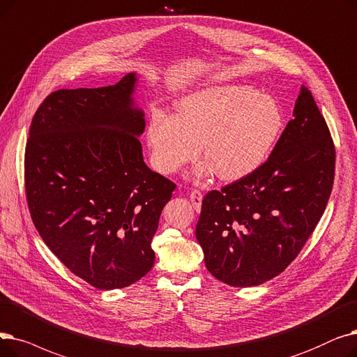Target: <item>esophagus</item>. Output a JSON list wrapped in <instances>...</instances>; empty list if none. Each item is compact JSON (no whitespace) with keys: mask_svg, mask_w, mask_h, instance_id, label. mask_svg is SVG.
Returning a JSON list of instances; mask_svg holds the SVG:
<instances>
[{"mask_svg":"<svg viewBox=\"0 0 357 357\" xmlns=\"http://www.w3.org/2000/svg\"><path fill=\"white\" fill-rule=\"evenodd\" d=\"M202 199H203V195H202L200 190L195 189V190L190 192V202H192L193 208H195L197 212H199L200 208H202Z\"/></svg>","mask_w":357,"mask_h":357,"instance_id":"1","label":"esophagus"}]
</instances>
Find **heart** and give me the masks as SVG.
Returning <instances> with one entry per match:
<instances>
[{
  "instance_id": "heart-1",
  "label": "heart",
  "mask_w": 357,
  "mask_h": 357,
  "mask_svg": "<svg viewBox=\"0 0 357 357\" xmlns=\"http://www.w3.org/2000/svg\"><path fill=\"white\" fill-rule=\"evenodd\" d=\"M278 101L254 87L225 84L184 97L176 116L151 113L146 141L152 162L160 173H176L199 154L206 161L200 174L240 180L267 161L283 130Z\"/></svg>"
}]
</instances>
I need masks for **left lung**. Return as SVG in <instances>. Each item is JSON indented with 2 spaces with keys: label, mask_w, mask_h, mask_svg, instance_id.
Masks as SVG:
<instances>
[{
  "label": "left lung",
  "mask_w": 357,
  "mask_h": 357,
  "mask_svg": "<svg viewBox=\"0 0 357 357\" xmlns=\"http://www.w3.org/2000/svg\"><path fill=\"white\" fill-rule=\"evenodd\" d=\"M334 168L335 149L326 119L302 86L294 119L267 161L203 197L196 238L212 276L248 287L280 275L324 213Z\"/></svg>",
  "instance_id": "8db88e82"
}]
</instances>
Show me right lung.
Masks as SVG:
<instances>
[{
	"label": "right lung",
	"instance_id": "add662e5",
	"mask_svg": "<svg viewBox=\"0 0 357 357\" xmlns=\"http://www.w3.org/2000/svg\"><path fill=\"white\" fill-rule=\"evenodd\" d=\"M137 79L130 73L114 86L49 94L26 144L33 224L61 263L103 291L138 282L154 266L152 236L176 189L144 162Z\"/></svg>",
	"mask_w": 357,
	"mask_h": 357
}]
</instances>
